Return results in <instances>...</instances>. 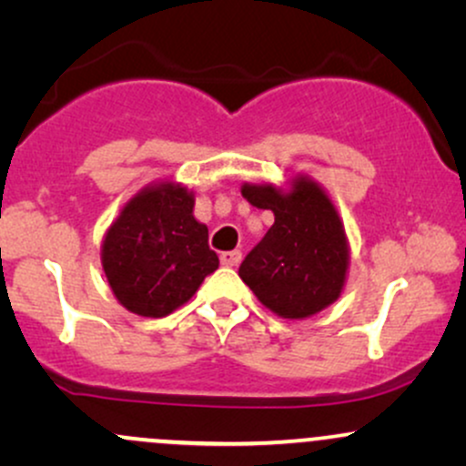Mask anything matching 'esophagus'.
Here are the masks:
<instances>
[{
    "label": "esophagus",
    "mask_w": 466,
    "mask_h": 466,
    "mask_svg": "<svg viewBox=\"0 0 466 466\" xmlns=\"http://www.w3.org/2000/svg\"><path fill=\"white\" fill-rule=\"evenodd\" d=\"M240 258H243V254H240L238 249L223 251V254H221V263L226 267H237L240 263Z\"/></svg>",
    "instance_id": "1"
}]
</instances>
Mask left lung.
I'll return each instance as SVG.
<instances>
[{"label":"left lung","instance_id":"8db88e82","mask_svg":"<svg viewBox=\"0 0 466 466\" xmlns=\"http://www.w3.org/2000/svg\"><path fill=\"white\" fill-rule=\"evenodd\" d=\"M251 206L274 212V226L240 263L238 276L269 311L304 319L341 296L350 249L335 203L318 181L296 175L291 188L243 184Z\"/></svg>","mask_w":466,"mask_h":466}]
</instances>
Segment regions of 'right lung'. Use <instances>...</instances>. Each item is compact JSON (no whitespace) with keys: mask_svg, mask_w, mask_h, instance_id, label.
Masks as SVG:
<instances>
[{"mask_svg":"<svg viewBox=\"0 0 466 466\" xmlns=\"http://www.w3.org/2000/svg\"><path fill=\"white\" fill-rule=\"evenodd\" d=\"M192 210L195 192L177 181H157L131 197L106 229L100 260L127 311L164 318L188 302L218 267L208 228Z\"/></svg>","mask_w":466,"mask_h":466,"instance_id":"right-lung-1","label":"right lung"}]
</instances>
